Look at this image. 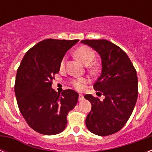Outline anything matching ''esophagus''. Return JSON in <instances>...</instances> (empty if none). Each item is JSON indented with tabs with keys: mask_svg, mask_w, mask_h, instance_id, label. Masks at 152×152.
<instances>
[{
	"mask_svg": "<svg viewBox=\"0 0 152 152\" xmlns=\"http://www.w3.org/2000/svg\"><path fill=\"white\" fill-rule=\"evenodd\" d=\"M83 100V95H79V101L81 102Z\"/></svg>",
	"mask_w": 152,
	"mask_h": 152,
	"instance_id": "1",
	"label": "esophagus"
}]
</instances>
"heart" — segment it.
Masks as SVG:
<instances>
[{
	"instance_id": "heart-1",
	"label": "heart",
	"mask_w": 152,
	"mask_h": 152,
	"mask_svg": "<svg viewBox=\"0 0 152 152\" xmlns=\"http://www.w3.org/2000/svg\"><path fill=\"white\" fill-rule=\"evenodd\" d=\"M74 55L79 61H80L85 65L91 64L95 57V52L93 51L92 49L86 46H80L76 49V51L74 52ZM64 64H65V57H64L60 63V69H64ZM88 69L91 74H96L99 71V68L96 64H91L88 67ZM69 83L76 90L82 91L86 84L88 83V80L85 78H79L76 80H72Z\"/></svg>"
}]
</instances>
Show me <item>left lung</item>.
<instances>
[{"label": "left lung", "instance_id": "left-lung-1", "mask_svg": "<svg viewBox=\"0 0 152 152\" xmlns=\"http://www.w3.org/2000/svg\"><path fill=\"white\" fill-rule=\"evenodd\" d=\"M101 56L102 73L94 89L105 96L102 101L91 95L84 98L91 103L86 118L88 130L98 136H109L122 129L132 114L138 96L137 71L129 57L115 44L105 39L82 40Z\"/></svg>", "mask_w": 152, "mask_h": 152}]
</instances>
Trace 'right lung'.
I'll return each instance as SVG.
<instances>
[{
	"mask_svg": "<svg viewBox=\"0 0 152 152\" xmlns=\"http://www.w3.org/2000/svg\"><path fill=\"white\" fill-rule=\"evenodd\" d=\"M78 41H41L26 53L17 69L15 94L20 113L27 125L41 134L61 132L68 113L78 102L75 91L64 90L60 95L51 88L65 53Z\"/></svg>",
	"mask_w": 152,
	"mask_h": 152,
	"instance_id": "right-lung-1",
	"label": "right lung"
}]
</instances>
